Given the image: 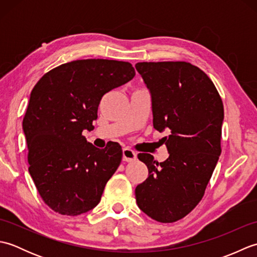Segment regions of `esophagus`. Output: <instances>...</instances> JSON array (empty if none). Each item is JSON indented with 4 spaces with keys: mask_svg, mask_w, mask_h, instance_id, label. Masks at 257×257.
<instances>
[{
    "mask_svg": "<svg viewBox=\"0 0 257 257\" xmlns=\"http://www.w3.org/2000/svg\"><path fill=\"white\" fill-rule=\"evenodd\" d=\"M136 158H137V154H136V152L133 151L132 149L124 148L122 150V159H123V161H127V162L134 161V160H136Z\"/></svg>",
    "mask_w": 257,
    "mask_h": 257,
    "instance_id": "obj_1",
    "label": "esophagus"
}]
</instances>
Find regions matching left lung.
<instances>
[{
	"label": "left lung",
	"instance_id": "8db88e82",
	"mask_svg": "<svg viewBox=\"0 0 257 257\" xmlns=\"http://www.w3.org/2000/svg\"><path fill=\"white\" fill-rule=\"evenodd\" d=\"M135 67L150 92L154 128L169 133L162 141L170 154L163 162L138 155L149 174L136 188V201L151 219L176 222L201 201L219 160L222 99L206 74L190 63L144 62Z\"/></svg>",
	"mask_w": 257,
	"mask_h": 257
}]
</instances>
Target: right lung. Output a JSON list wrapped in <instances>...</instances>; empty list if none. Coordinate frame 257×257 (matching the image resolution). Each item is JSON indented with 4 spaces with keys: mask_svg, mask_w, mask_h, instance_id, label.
I'll list each match as a JSON object with an SVG mask.
<instances>
[{
    "mask_svg": "<svg viewBox=\"0 0 257 257\" xmlns=\"http://www.w3.org/2000/svg\"><path fill=\"white\" fill-rule=\"evenodd\" d=\"M132 64L80 59L46 73L33 88L23 119L29 171L43 201L64 215H79L99 203L122 158L121 147L98 149L86 140L108 91L132 80Z\"/></svg>",
    "mask_w": 257,
    "mask_h": 257,
    "instance_id": "obj_1",
    "label": "right lung"
}]
</instances>
